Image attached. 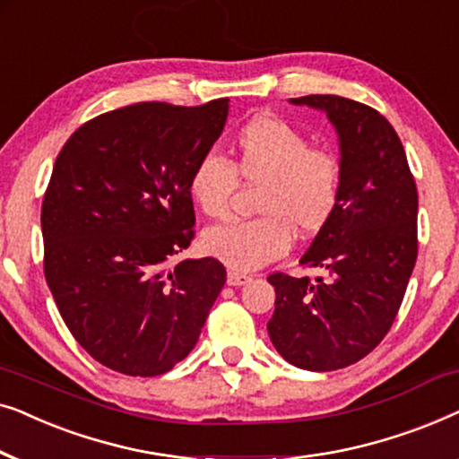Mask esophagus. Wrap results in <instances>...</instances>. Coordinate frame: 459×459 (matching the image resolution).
<instances>
[{
  "mask_svg": "<svg viewBox=\"0 0 459 459\" xmlns=\"http://www.w3.org/2000/svg\"><path fill=\"white\" fill-rule=\"evenodd\" d=\"M250 280H253L250 275L236 272V269H230V272H228V284L230 286H244V284H248Z\"/></svg>",
  "mask_w": 459,
  "mask_h": 459,
  "instance_id": "esophagus-1",
  "label": "esophagus"
}]
</instances>
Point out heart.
<instances>
[{
	"label": "heart",
	"mask_w": 459,
	"mask_h": 459,
	"mask_svg": "<svg viewBox=\"0 0 459 459\" xmlns=\"http://www.w3.org/2000/svg\"><path fill=\"white\" fill-rule=\"evenodd\" d=\"M238 179L261 186L259 219L212 225L203 247L236 272H255L284 256L294 234L313 238L328 228L341 206L342 165L330 148L309 140L278 117H255L238 131L230 162L204 154L192 167L187 192L206 217H225Z\"/></svg>",
	"instance_id": "b5f03b06"
}]
</instances>
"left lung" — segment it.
I'll list each match as a JSON object with an SVG mask.
<instances>
[{
  "label": "left lung",
  "mask_w": 459,
  "mask_h": 459,
  "mask_svg": "<svg viewBox=\"0 0 459 459\" xmlns=\"http://www.w3.org/2000/svg\"><path fill=\"white\" fill-rule=\"evenodd\" d=\"M290 102L324 110L336 127L342 194L300 259L325 278H267L275 288L267 332L288 363L332 372L372 353L397 317L418 256V190L403 143L378 110L341 96Z\"/></svg>",
  "instance_id": "obj_1"
}]
</instances>
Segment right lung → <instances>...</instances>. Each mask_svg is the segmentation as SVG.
Here are the masks:
<instances>
[{
  "instance_id": "1",
  "label": "right lung",
  "mask_w": 459,
  "mask_h": 459,
  "mask_svg": "<svg viewBox=\"0 0 459 459\" xmlns=\"http://www.w3.org/2000/svg\"><path fill=\"white\" fill-rule=\"evenodd\" d=\"M228 102L104 112L56 159L43 273L74 341L115 372L148 378L186 359L225 284L212 256L167 265L194 238L187 178L221 135Z\"/></svg>"
}]
</instances>
